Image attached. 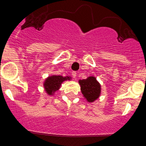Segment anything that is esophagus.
Returning <instances> with one entry per match:
<instances>
[{
	"label": "esophagus",
	"mask_w": 146,
	"mask_h": 146,
	"mask_svg": "<svg viewBox=\"0 0 146 146\" xmlns=\"http://www.w3.org/2000/svg\"><path fill=\"white\" fill-rule=\"evenodd\" d=\"M76 75H77L76 72H75V71H73V72H72V76H73V78H74L75 79V78H76Z\"/></svg>",
	"instance_id": "1"
}]
</instances>
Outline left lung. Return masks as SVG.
<instances>
[{
    "instance_id": "1",
    "label": "left lung",
    "mask_w": 146,
    "mask_h": 146,
    "mask_svg": "<svg viewBox=\"0 0 146 146\" xmlns=\"http://www.w3.org/2000/svg\"><path fill=\"white\" fill-rule=\"evenodd\" d=\"M81 91L88 102H95L101 93V85L95 77L90 76L85 80H79Z\"/></svg>"
}]
</instances>
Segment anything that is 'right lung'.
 <instances>
[{
  "mask_svg": "<svg viewBox=\"0 0 146 146\" xmlns=\"http://www.w3.org/2000/svg\"><path fill=\"white\" fill-rule=\"evenodd\" d=\"M71 80V77H62V75H52L48 76L44 82L45 91L48 95H52L61 86L64 81Z\"/></svg>",
  "mask_w": 146,
  "mask_h": 146,
  "instance_id": "right-lung-1",
  "label": "right lung"
}]
</instances>
